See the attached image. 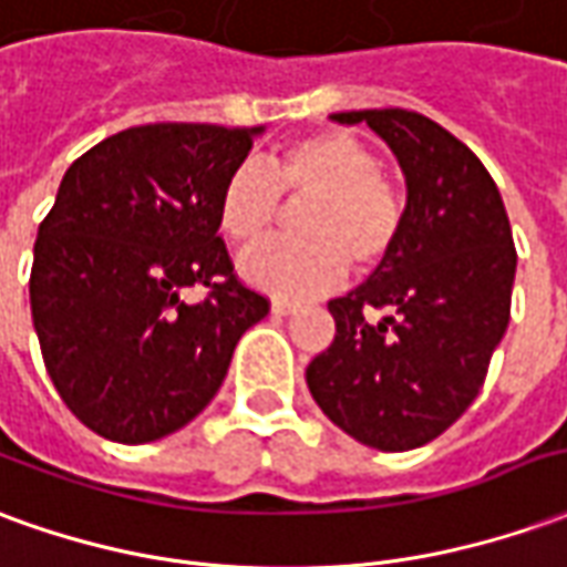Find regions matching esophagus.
I'll use <instances>...</instances> for the list:
<instances>
[{"instance_id": "esophagus-1", "label": "esophagus", "mask_w": 567, "mask_h": 567, "mask_svg": "<svg viewBox=\"0 0 567 567\" xmlns=\"http://www.w3.org/2000/svg\"><path fill=\"white\" fill-rule=\"evenodd\" d=\"M270 310L272 316H291V312H297V303H291V300H272Z\"/></svg>"}]
</instances>
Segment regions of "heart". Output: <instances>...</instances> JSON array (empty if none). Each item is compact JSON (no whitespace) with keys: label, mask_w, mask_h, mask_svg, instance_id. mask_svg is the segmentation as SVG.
Listing matches in <instances>:
<instances>
[{"label":"heart","mask_w":567,"mask_h":567,"mask_svg":"<svg viewBox=\"0 0 567 567\" xmlns=\"http://www.w3.org/2000/svg\"><path fill=\"white\" fill-rule=\"evenodd\" d=\"M300 202L297 239L251 248L239 272L257 291L285 300L338 285L347 260L355 272L378 270L405 227L402 193L378 172V156L347 132H319L276 150L264 172L239 165L217 196V227L233 245L260 243L279 217V196Z\"/></svg>","instance_id":"1"}]
</instances>
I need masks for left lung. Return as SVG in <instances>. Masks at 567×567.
Here are the masks:
<instances>
[{"mask_svg":"<svg viewBox=\"0 0 567 567\" xmlns=\"http://www.w3.org/2000/svg\"><path fill=\"white\" fill-rule=\"evenodd\" d=\"M365 122L405 174L395 251L347 297L334 340L307 368L328 421L378 451L421 449L461 417L509 324L516 248L504 199L476 153L411 110L331 113Z\"/></svg>","mask_w":567,"mask_h":567,"instance_id":"8db88e82","label":"left lung"}]
</instances>
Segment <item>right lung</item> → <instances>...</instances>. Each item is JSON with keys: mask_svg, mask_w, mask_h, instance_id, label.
I'll list each match as a JSON object with an SVG mask.
<instances>
[{"mask_svg": "<svg viewBox=\"0 0 567 567\" xmlns=\"http://www.w3.org/2000/svg\"><path fill=\"white\" fill-rule=\"evenodd\" d=\"M257 134L137 125L63 174L35 236L30 310L58 393L97 435L144 445L187 426L270 312L217 236L220 187ZM193 284L209 288L199 305L183 300Z\"/></svg>", "mask_w": 567, "mask_h": 567, "instance_id": "1", "label": "right lung"}]
</instances>
